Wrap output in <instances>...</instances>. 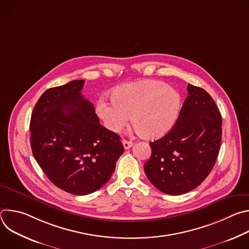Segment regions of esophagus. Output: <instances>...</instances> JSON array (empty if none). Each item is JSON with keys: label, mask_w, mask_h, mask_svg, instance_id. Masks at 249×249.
Masks as SVG:
<instances>
[{"label": "esophagus", "mask_w": 249, "mask_h": 249, "mask_svg": "<svg viewBox=\"0 0 249 249\" xmlns=\"http://www.w3.org/2000/svg\"><path fill=\"white\" fill-rule=\"evenodd\" d=\"M122 143H123V146H124L125 150L130 149L132 147V145H133V143H132L131 141H128V140H125V139L122 141Z\"/></svg>", "instance_id": "esophagus-1"}]
</instances>
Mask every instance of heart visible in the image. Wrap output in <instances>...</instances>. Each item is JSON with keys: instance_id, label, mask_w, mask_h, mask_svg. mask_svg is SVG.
Listing matches in <instances>:
<instances>
[{"instance_id": "b5f03b06", "label": "heart", "mask_w": 249, "mask_h": 249, "mask_svg": "<svg viewBox=\"0 0 249 249\" xmlns=\"http://www.w3.org/2000/svg\"><path fill=\"white\" fill-rule=\"evenodd\" d=\"M111 102L103 98L96 105V112L106 128L119 132L131 122L139 135L157 139L165 135L178 117L181 97L166 84L146 80L115 88L110 93Z\"/></svg>"}]
</instances>
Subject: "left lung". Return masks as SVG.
<instances>
[{
  "mask_svg": "<svg viewBox=\"0 0 249 249\" xmlns=\"http://www.w3.org/2000/svg\"><path fill=\"white\" fill-rule=\"evenodd\" d=\"M178 118L162 138L151 142L144 169L160 191L181 195L199 186L215 165L222 141V116L212 96L188 85Z\"/></svg>",
  "mask_w": 249,
  "mask_h": 249,
  "instance_id": "obj_1",
  "label": "left lung"
}]
</instances>
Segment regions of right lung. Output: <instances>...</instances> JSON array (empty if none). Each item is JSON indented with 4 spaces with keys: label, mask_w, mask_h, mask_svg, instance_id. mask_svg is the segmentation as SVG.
Returning a JSON list of instances; mask_svg holds the SVG:
<instances>
[{
    "label": "right lung",
    "mask_w": 249,
    "mask_h": 249,
    "mask_svg": "<svg viewBox=\"0 0 249 249\" xmlns=\"http://www.w3.org/2000/svg\"><path fill=\"white\" fill-rule=\"evenodd\" d=\"M85 81L47 89L30 119L33 157L60 189L88 195L109 180L124 152L120 137L103 127L81 93Z\"/></svg>",
    "instance_id": "obj_1"
}]
</instances>
